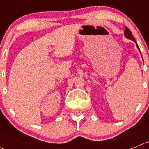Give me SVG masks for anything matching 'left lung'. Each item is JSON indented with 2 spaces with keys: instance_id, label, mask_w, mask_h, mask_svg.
Listing matches in <instances>:
<instances>
[{
  "instance_id": "1",
  "label": "left lung",
  "mask_w": 149,
  "mask_h": 149,
  "mask_svg": "<svg viewBox=\"0 0 149 149\" xmlns=\"http://www.w3.org/2000/svg\"><path fill=\"white\" fill-rule=\"evenodd\" d=\"M124 34H125V37L126 38L129 39V40H131L132 41H133L135 43H136V45H137L138 49H139V52H140V53H141V51H140L139 47V45H137V42H136V40H135L134 37H133V34H132V32H131V31H130V30L129 29L127 28V26H125V32H124Z\"/></svg>"
}]
</instances>
